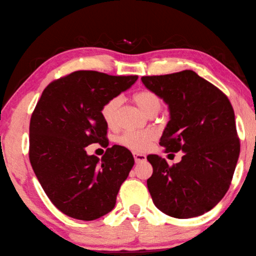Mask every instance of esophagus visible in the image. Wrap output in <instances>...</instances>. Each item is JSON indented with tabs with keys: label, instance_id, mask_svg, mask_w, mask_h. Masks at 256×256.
I'll return each mask as SVG.
<instances>
[{
	"label": "esophagus",
	"instance_id": "esophagus-1",
	"mask_svg": "<svg viewBox=\"0 0 256 256\" xmlns=\"http://www.w3.org/2000/svg\"><path fill=\"white\" fill-rule=\"evenodd\" d=\"M134 156V160H136V164H140V162H144L146 160V156L142 154V153H133Z\"/></svg>",
	"mask_w": 256,
	"mask_h": 256
}]
</instances>
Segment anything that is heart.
I'll list each match as a JSON object with an SVG mask.
<instances>
[{"label":"heart","mask_w":256,"mask_h":256,"mask_svg":"<svg viewBox=\"0 0 256 256\" xmlns=\"http://www.w3.org/2000/svg\"><path fill=\"white\" fill-rule=\"evenodd\" d=\"M133 100L146 114L153 110H160L161 100L154 92L142 90L133 95ZM120 100L118 97H112L105 102L100 108V116L108 128H114L116 124V114ZM154 140V133L151 130H131L120 134L118 142L130 150L142 152L148 150Z\"/></svg>","instance_id":"b5f03b06"}]
</instances>
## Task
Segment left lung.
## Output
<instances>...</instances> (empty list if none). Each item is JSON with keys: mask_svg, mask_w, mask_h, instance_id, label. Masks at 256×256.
I'll return each instance as SVG.
<instances>
[{"mask_svg": "<svg viewBox=\"0 0 256 256\" xmlns=\"http://www.w3.org/2000/svg\"><path fill=\"white\" fill-rule=\"evenodd\" d=\"M141 80L169 106L170 120L160 146L166 153L184 152L171 166L159 156H146L153 168L146 181L152 200L171 217L200 216L225 196L238 160L240 144L230 102L192 70Z\"/></svg>", "mask_w": 256, "mask_h": 256, "instance_id": "8db88e82", "label": "left lung"}]
</instances>
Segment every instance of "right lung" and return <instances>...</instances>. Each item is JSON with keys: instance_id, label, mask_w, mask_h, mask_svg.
<instances>
[{"instance_id": "right-lung-1", "label": "right lung", "mask_w": 256, "mask_h": 256, "mask_svg": "<svg viewBox=\"0 0 256 256\" xmlns=\"http://www.w3.org/2000/svg\"><path fill=\"white\" fill-rule=\"evenodd\" d=\"M78 70L44 88L30 120L29 159L51 202L69 217L94 220L114 208L120 184L134 166L126 148H108L102 159L86 146H108L100 108L136 82Z\"/></svg>"}]
</instances>
